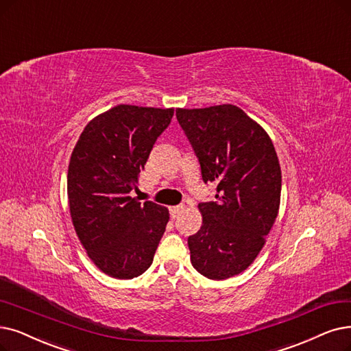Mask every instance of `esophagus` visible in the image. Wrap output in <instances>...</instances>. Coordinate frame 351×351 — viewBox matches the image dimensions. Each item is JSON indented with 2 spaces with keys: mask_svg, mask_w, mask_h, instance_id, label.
<instances>
[{
  "mask_svg": "<svg viewBox=\"0 0 351 351\" xmlns=\"http://www.w3.org/2000/svg\"><path fill=\"white\" fill-rule=\"evenodd\" d=\"M183 208H184V206H183V204H178V206H173V207H170V216H171L173 219H176L181 212H183Z\"/></svg>",
  "mask_w": 351,
  "mask_h": 351,
  "instance_id": "esophagus-1",
  "label": "esophagus"
}]
</instances>
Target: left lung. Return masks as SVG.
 Returning <instances> with one entry per match:
<instances>
[{
    "label": "left lung",
    "instance_id": "obj_1",
    "mask_svg": "<svg viewBox=\"0 0 351 351\" xmlns=\"http://www.w3.org/2000/svg\"><path fill=\"white\" fill-rule=\"evenodd\" d=\"M216 200L203 202L200 230L189 236L190 259L208 279L241 274L255 261L278 216L281 167L271 138L234 105L177 109Z\"/></svg>",
    "mask_w": 351,
    "mask_h": 351
}]
</instances>
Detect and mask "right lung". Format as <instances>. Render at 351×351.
Returning <instances> with one entry per match:
<instances>
[{
    "mask_svg": "<svg viewBox=\"0 0 351 351\" xmlns=\"http://www.w3.org/2000/svg\"><path fill=\"white\" fill-rule=\"evenodd\" d=\"M174 109L118 105L92 119L72 152L69 207L89 258L112 278L144 274L165 232L168 210L131 197Z\"/></svg>",
    "mask_w": 351,
    "mask_h": 351,
    "instance_id": "right-lung-1",
    "label": "right lung"
}]
</instances>
